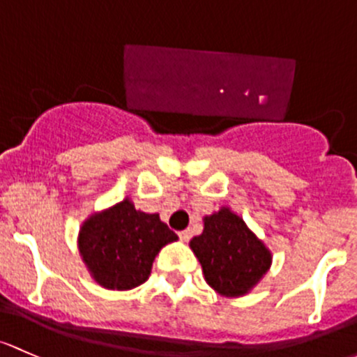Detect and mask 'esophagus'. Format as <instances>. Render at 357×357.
I'll return each instance as SVG.
<instances>
[{
	"mask_svg": "<svg viewBox=\"0 0 357 357\" xmlns=\"http://www.w3.org/2000/svg\"><path fill=\"white\" fill-rule=\"evenodd\" d=\"M178 236H179V239H181V241H188V239L191 238V232L188 231V229H186V231L178 232Z\"/></svg>",
	"mask_w": 357,
	"mask_h": 357,
	"instance_id": "34e87169",
	"label": "esophagus"
}]
</instances>
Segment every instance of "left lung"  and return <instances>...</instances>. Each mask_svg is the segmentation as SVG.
<instances>
[{
  "label": "left lung",
  "instance_id": "8db88e82",
  "mask_svg": "<svg viewBox=\"0 0 357 357\" xmlns=\"http://www.w3.org/2000/svg\"><path fill=\"white\" fill-rule=\"evenodd\" d=\"M204 232L190 241L205 280L224 296H243L270 267V251L229 208L204 219Z\"/></svg>",
  "mask_w": 357,
  "mask_h": 357
}]
</instances>
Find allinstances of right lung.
<instances>
[{"label": "right lung", "mask_w": 357, "mask_h": 357, "mask_svg": "<svg viewBox=\"0 0 357 357\" xmlns=\"http://www.w3.org/2000/svg\"><path fill=\"white\" fill-rule=\"evenodd\" d=\"M176 239L159 213L140 212L126 198L85 220L78 248L100 286L126 291L149 279L160 248Z\"/></svg>", "instance_id": "right-lung-1"}]
</instances>
